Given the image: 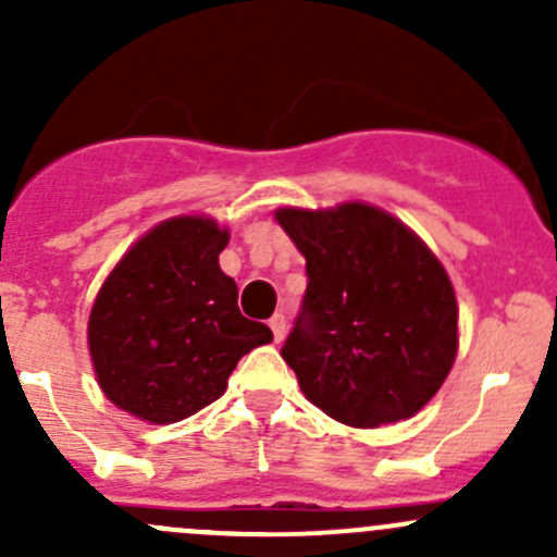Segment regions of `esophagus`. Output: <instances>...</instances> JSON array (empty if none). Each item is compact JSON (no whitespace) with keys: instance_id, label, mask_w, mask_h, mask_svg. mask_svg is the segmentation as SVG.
I'll use <instances>...</instances> for the list:
<instances>
[{"instance_id":"esophagus-1","label":"esophagus","mask_w":557,"mask_h":557,"mask_svg":"<svg viewBox=\"0 0 557 557\" xmlns=\"http://www.w3.org/2000/svg\"><path fill=\"white\" fill-rule=\"evenodd\" d=\"M269 329H272V334H274V342H283V336H285V329H288V325H285V314H283V312L272 314V318H269Z\"/></svg>"}]
</instances>
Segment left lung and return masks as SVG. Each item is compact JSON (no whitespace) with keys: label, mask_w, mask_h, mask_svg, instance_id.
<instances>
[{"label":"left lung","mask_w":557,"mask_h":557,"mask_svg":"<svg viewBox=\"0 0 557 557\" xmlns=\"http://www.w3.org/2000/svg\"><path fill=\"white\" fill-rule=\"evenodd\" d=\"M274 215L307 261L301 312L280 350L305 396L358 429L412 418L458 350V305L440 258L361 201Z\"/></svg>","instance_id":"obj_1"}]
</instances>
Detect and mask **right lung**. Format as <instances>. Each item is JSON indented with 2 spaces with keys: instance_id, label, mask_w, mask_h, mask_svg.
<instances>
[{
  "instance_id": "obj_1",
  "label": "right lung",
  "mask_w": 557,
  "mask_h": 557,
  "mask_svg": "<svg viewBox=\"0 0 557 557\" xmlns=\"http://www.w3.org/2000/svg\"><path fill=\"white\" fill-rule=\"evenodd\" d=\"M228 232L180 215L150 228L104 280L88 350L104 396L145 423H177L223 396L239 358L269 345V325L237 307L221 272Z\"/></svg>"
}]
</instances>
